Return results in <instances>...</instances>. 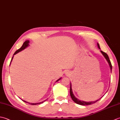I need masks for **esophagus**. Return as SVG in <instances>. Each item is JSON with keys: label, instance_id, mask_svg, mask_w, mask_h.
<instances>
[{"label": "esophagus", "instance_id": "obj_1", "mask_svg": "<svg viewBox=\"0 0 120 120\" xmlns=\"http://www.w3.org/2000/svg\"><path fill=\"white\" fill-rule=\"evenodd\" d=\"M66 74H67V75H69V73L67 72V73H66Z\"/></svg>", "mask_w": 120, "mask_h": 120}]
</instances>
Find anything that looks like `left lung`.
<instances>
[{"mask_svg":"<svg viewBox=\"0 0 120 120\" xmlns=\"http://www.w3.org/2000/svg\"><path fill=\"white\" fill-rule=\"evenodd\" d=\"M97 44H98V48H99V49H101L100 46H99V44H98V43H97ZM101 53H102V55L104 56V57H105V58L106 59L107 61L108 62V64L109 65V67H110V68L111 72V70H112V65H111V62H110V59H109L108 55L107 54L106 52H103V51H101ZM70 92L71 97V98H72V99H73V101H74L75 103L77 104H79V105H80L85 106V105H91V104H93L94 103H96V101H98L99 100V99H100V98H102V97H101V98L99 99H97V100H96L95 101H83L79 100V99L76 98V97L74 96V94L73 93L72 89V84H71V83H70Z\"/></svg>","mask_w":120,"mask_h":120,"instance_id":"left-lung-1","label":"left lung"}]
</instances>
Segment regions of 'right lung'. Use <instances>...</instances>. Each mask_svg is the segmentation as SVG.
Returning <instances> with one entry per match:
<instances>
[{"label": "right lung", "mask_w": 120, "mask_h": 120, "mask_svg": "<svg viewBox=\"0 0 120 120\" xmlns=\"http://www.w3.org/2000/svg\"><path fill=\"white\" fill-rule=\"evenodd\" d=\"M29 42H30V41H29V40H26V41H25L24 43H23V44H22V46L19 48V49L18 50H17L16 52H15V53H14V55H13V56L12 57V59H11V62H10V64H11V62H12V60H13V57H14V56L15 55H16V53H19V52H21V51H22V50H23L24 49H25V48H26L27 47H28L29 46ZM61 79V78H60L59 79H58L56 81V82H57L58 81H59V80H60ZM22 100L23 101H24V102H25V103H29V104H31V105H38V104H42V103H44V101H46V100H47V99H46V100H45V101H41V102H40V103H28V102H27V101H24V100H22Z\"/></svg>", "instance_id": "1"}]
</instances>
